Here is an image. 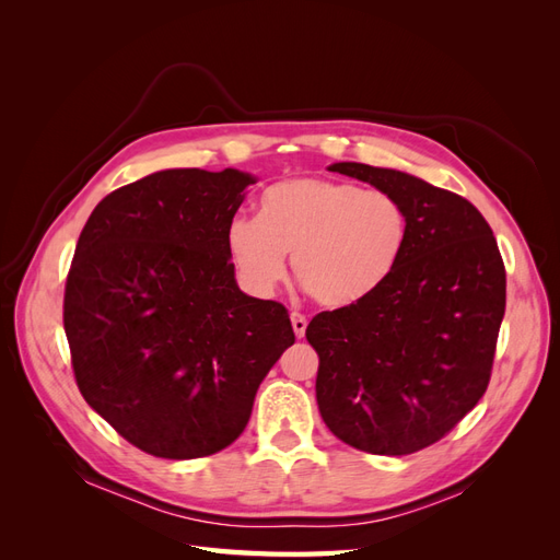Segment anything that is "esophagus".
Here are the masks:
<instances>
[{"instance_id":"obj_1","label":"esophagus","mask_w":560,"mask_h":560,"mask_svg":"<svg viewBox=\"0 0 560 560\" xmlns=\"http://www.w3.org/2000/svg\"><path fill=\"white\" fill-rule=\"evenodd\" d=\"M306 327H308V319L303 317L301 313H292V329H294L296 338H303V336H306Z\"/></svg>"}]
</instances>
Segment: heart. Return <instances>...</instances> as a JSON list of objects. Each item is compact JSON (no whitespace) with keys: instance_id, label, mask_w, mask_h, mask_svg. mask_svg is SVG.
Masks as SVG:
<instances>
[{"instance_id":"1","label":"heart","mask_w":560,"mask_h":560,"mask_svg":"<svg viewBox=\"0 0 560 560\" xmlns=\"http://www.w3.org/2000/svg\"><path fill=\"white\" fill-rule=\"evenodd\" d=\"M409 245V212L387 191L327 177H292L259 196L257 219L235 217L226 254L245 290L268 296L287 273L319 306L348 308L393 278Z\"/></svg>"}]
</instances>
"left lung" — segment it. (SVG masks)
<instances>
[{"label": "left lung", "mask_w": 560, "mask_h": 560, "mask_svg": "<svg viewBox=\"0 0 560 560\" xmlns=\"http://www.w3.org/2000/svg\"><path fill=\"white\" fill-rule=\"evenodd\" d=\"M327 171L397 196L409 245L374 296L311 319L319 413L354 448L409 455L439 442L486 393L504 264L493 231L463 196L393 167L346 161Z\"/></svg>", "instance_id": "1"}]
</instances>
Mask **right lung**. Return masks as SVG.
<instances>
[{
	"mask_svg": "<svg viewBox=\"0 0 560 560\" xmlns=\"http://www.w3.org/2000/svg\"><path fill=\"white\" fill-rule=\"evenodd\" d=\"M257 177L173 167L112 191L83 226L65 287V334L91 409L167 460L238 439L294 343L290 313L245 294L226 229Z\"/></svg>",
	"mask_w": 560,
	"mask_h": 560,
	"instance_id": "right-lung-1",
	"label": "right lung"
}]
</instances>
